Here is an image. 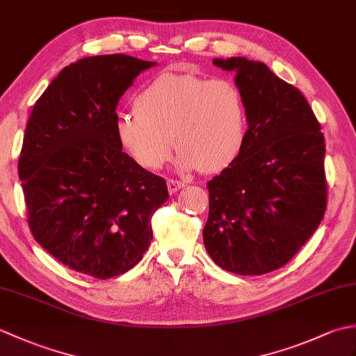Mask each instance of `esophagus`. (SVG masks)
Listing matches in <instances>:
<instances>
[{
    "instance_id": "34e87169",
    "label": "esophagus",
    "mask_w": 356,
    "mask_h": 356,
    "mask_svg": "<svg viewBox=\"0 0 356 356\" xmlns=\"http://www.w3.org/2000/svg\"><path fill=\"white\" fill-rule=\"evenodd\" d=\"M166 185H168V193L174 194V193H177L180 188L185 186V182H182V180H176V179H168L166 180Z\"/></svg>"
}]
</instances>
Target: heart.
Here are the masks:
<instances>
[{
	"label": "heart",
	"instance_id": "obj_1",
	"mask_svg": "<svg viewBox=\"0 0 356 356\" xmlns=\"http://www.w3.org/2000/svg\"><path fill=\"white\" fill-rule=\"evenodd\" d=\"M134 108L118 116L116 133L147 170L161 168L172 145L180 170L203 172L226 168L243 148L246 107L231 81L159 74L136 96Z\"/></svg>",
	"mask_w": 356,
	"mask_h": 356
}]
</instances>
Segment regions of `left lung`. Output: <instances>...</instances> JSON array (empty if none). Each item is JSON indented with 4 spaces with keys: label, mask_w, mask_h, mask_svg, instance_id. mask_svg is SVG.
Returning <instances> with one entry per match:
<instances>
[{
    "label": "left lung",
    "mask_w": 356,
    "mask_h": 356,
    "mask_svg": "<svg viewBox=\"0 0 356 356\" xmlns=\"http://www.w3.org/2000/svg\"><path fill=\"white\" fill-rule=\"evenodd\" d=\"M213 64L236 73L248 130L236 161L207 184L203 243L225 270L268 274L300 251L326 213V143L306 97L263 63Z\"/></svg>",
    "instance_id": "8db88e82"
}]
</instances>
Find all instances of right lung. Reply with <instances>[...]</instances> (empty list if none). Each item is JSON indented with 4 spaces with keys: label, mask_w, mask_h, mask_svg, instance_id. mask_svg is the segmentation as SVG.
Instances as JSON below:
<instances>
[{
    "label": "right lung",
    "mask_w": 356,
    "mask_h": 356,
    "mask_svg": "<svg viewBox=\"0 0 356 356\" xmlns=\"http://www.w3.org/2000/svg\"><path fill=\"white\" fill-rule=\"evenodd\" d=\"M154 63L122 55L78 59L33 105L18 161L33 238L70 269L125 274L148 249L166 182L122 151L116 107Z\"/></svg>",
    "instance_id": "right-lung-1"
}]
</instances>
